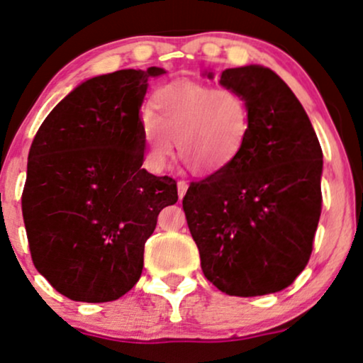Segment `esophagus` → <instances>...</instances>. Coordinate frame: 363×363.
<instances>
[{
    "label": "esophagus",
    "instance_id": "esophagus-1",
    "mask_svg": "<svg viewBox=\"0 0 363 363\" xmlns=\"http://www.w3.org/2000/svg\"><path fill=\"white\" fill-rule=\"evenodd\" d=\"M186 191H187V182H186V181H179V182H177V194H179V199L184 198Z\"/></svg>",
    "mask_w": 363,
    "mask_h": 363
}]
</instances>
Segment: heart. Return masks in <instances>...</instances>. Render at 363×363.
I'll return each instance as SVG.
<instances>
[{"label": "heart", "instance_id": "heart-1", "mask_svg": "<svg viewBox=\"0 0 363 363\" xmlns=\"http://www.w3.org/2000/svg\"><path fill=\"white\" fill-rule=\"evenodd\" d=\"M142 137L147 160L164 169L176 143L181 162L196 176H213L228 167L252 126L248 99L233 87L177 81L165 84L150 98V115H143Z\"/></svg>", "mask_w": 363, "mask_h": 363}]
</instances>
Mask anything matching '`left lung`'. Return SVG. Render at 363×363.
I'll use <instances>...</instances> for the list:
<instances>
[{"label": "left lung", "mask_w": 363, "mask_h": 363, "mask_svg": "<svg viewBox=\"0 0 363 363\" xmlns=\"http://www.w3.org/2000/svg\"><path fill=\"white\" fill-rule=\"evenodd\" d=\"M220 84L248 99L250 133L228 167L191 182L182 208L213 286L240 298L272 294L291 286L311 257L321 145L303 104L274 71L226 69Z\"/></svg>", "instance_id": "1"}]
</instances>
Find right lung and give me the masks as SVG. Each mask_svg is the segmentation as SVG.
Masks as SVG:
<instances>
[{"label": "right lung", "mask_w": 363, "mask_h": 363, "mask_svg": "<svg viewBox=\"0 0 363 363\" xmlns=\"http://www.w3.org/2000/svg\"><path fill=\"white\" fill-rule=\"evenodd\" d=\"M123 69L87 79L60 101L28 152L21 213L35 269L82 303L126 294L143 269L157 216L177 203V182L142 169L140 106L148 77Z\"/></svg>", "instance_id": "right-lung-1"}]
</instances>
